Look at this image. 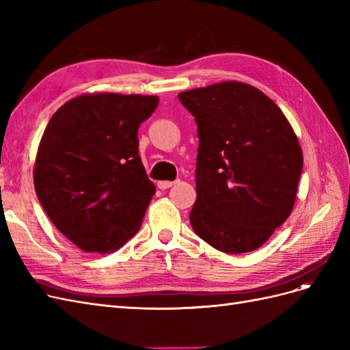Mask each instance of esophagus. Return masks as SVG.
Masks as SVG:
<instances>
[{
	"instance_id": "esophagus-1",
	"label": "esophagus",
	"mask_w": 350,
	"mask_h": 350,
	"mask_svg": "<svg viewBox=\"0 0 350 350\" xmlns=\"http://www.w3.org/2000/svg\"><path fill=\"white\" fill-rule=\"evenodd\" d=\"M174 184H175V183H172V181H159V183H157V188L167 189V188H171Z\"/></svg>"
}]
</instances>
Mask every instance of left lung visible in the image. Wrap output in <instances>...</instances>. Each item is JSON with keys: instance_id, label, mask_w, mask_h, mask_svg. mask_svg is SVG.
Here are the masks:
<instances>
[{"instance_id": "8db88e82", "label": "left lung", "mask_w": 350, "mask_h": 350, "mask_svg": "<svg viewBox=\"0 0 350 350\" xmlns=\"http://www.w3.org/2000/svg\"><path fill=\"white\" fill-rule=\"evenodd\" d=\"M197 124L196 234L228 254L260 248L295 204L304 157L280 108L257 88L224 81L178 94Z\"/></svg>"}]
</instances>
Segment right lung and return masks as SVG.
<instances>
[{
	"label": "right lung",
	"mask_w": 350,
	"mask_h": 350,
	"mask_svg": "<svg viewBox=\"0 0 350 350\" xmlns=\"http://www.w3.org/2000/svg\"><path fill=\"white\" fill-rule=\"evenodd\" d=\"M157 103L142 94H81L49 120L35 162L36 196L80 250L115 251L140 229L156 187L137 133Z\"/></svg>",
	"instance_id": "1"
}]
</instances>
